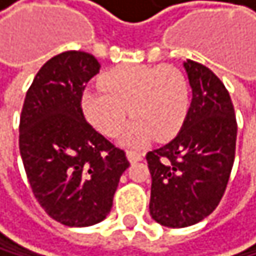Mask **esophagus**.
<instances>
[{"label":"esophagus","instance_id":"obj_1","mask_svg":"<svg viewBox=\"0 0 256 256\" xmlns=\"http://www.w3.org/2000/svg\"><path fill=\"white\" fill-rule=\"evenodd\" d=\"M127 160H129L130 162H136V161L142 160V155L135 152V150H127Z\"/></svg>","mask_w":256,"mask_h":256}]
</instances>
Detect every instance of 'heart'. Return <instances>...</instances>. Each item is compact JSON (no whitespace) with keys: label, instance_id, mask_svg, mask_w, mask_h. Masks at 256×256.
Listing matches in <instances>:
<instances>
[{"label":"heart","instance_id":"1","mask_svg":"<svg viewBox=\"0 0 256 256\" xmlns=\"http://www.w3.org/2000/svg\"><path fill=\"white\" fill-rule=\"evenodd\" d=\"M102 87L87 89L81 106L90 124L106 136H115L127 116H134L124 141L140 146L172 136L189 110V84L169 64H121L101 76Z\"/></svg>","mask_w":256,"mask_h":256}]
</instances>
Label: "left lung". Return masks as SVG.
I'll use <instances>...</instances> for the list:
<instances>
[{
  "label": "left lung",
  "instance_id": "1",
  "mask_svg": "<svg viewBox=\"0 0 256 256\" xmlns=\"http://www.w3.org/2000/svg\"><path fill=\"white\" fill-rule=\"evenodd\" d=\"M192 102L181 130L146 155L152 175L149 210L166 228H188L220 204L232 172L236 118L228 89L206 66L188 60Z\"/></svg>",
  "mask_w": 256,
  "mask_h": 256
}]
</instances>
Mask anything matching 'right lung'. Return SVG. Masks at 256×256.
<instances>
[{
  "label": "right lung",
  "instance_id": "1",
  "mask_svg": "<svg viewBox=\"0 0 256 256\" xmlns=\"http://www.w3.org/2000/svg\"><path fill=\"white\" fill-rule=\"evenodd\" d=\"M90 54L62 52L48 60L26 94L20 154L32 192L46 214L68 228H87L109 215L124 150L86 121L81 98L98 72Z\"/></svg>",
  "mask_w": 256,
  "mask_h": 256
}]
</instances>
